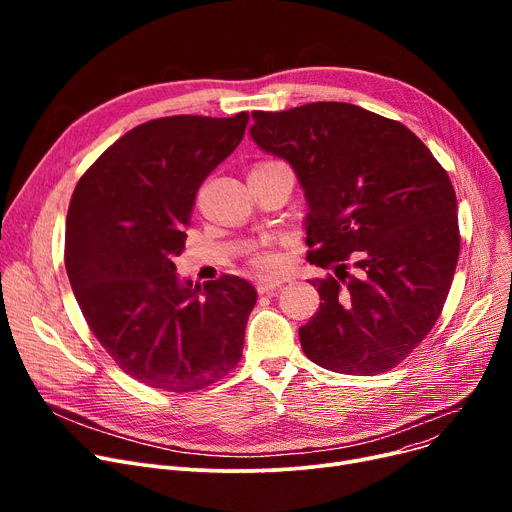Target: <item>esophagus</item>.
I'll return each mask as SVG.
<instances>
[{
    "label": "esophagus",
    "mask_w": 512,
    "mask_h": 512,
    "mask_svg": "<svg viewBox=\"0 0 512 512\" xmlns=\"http://www.w3.org/2000/svg\"><path fill=\"white\" fill-rule=\"evenodd\" d=\"M284 282H288V278H259L257 280V290L261 294H272L276 292Z\"/></svg>",
    "instance_id": "1"
}]
</instances>
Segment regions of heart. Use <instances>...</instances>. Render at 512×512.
Here are the masks:
<instances>
[{
  "label": "heart",
  "mask_w": 512,
  "mask_h": 512,
  "mask_svg": "<svg viewBox=\"0 0 512 512\" xmlns=\"http://www.w3.org/2000/svg\"><path fill=\"white\" fill-rule=\"evenodd\" d=\"M253 261H255V265L259 267V270L274 272V270H278V267L282 265V255L278 251H272V249H261L253 257Z\"/></svg>",
  "instance_id": "heart-1"
}]
</instances>
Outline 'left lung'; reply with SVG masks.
<instances>
[{
  "label": "left lung",
  "instance_id": "1",
  "mask_svg": "<svg viewBox=\"0 0 512 512\" xmlns=\"http://www.w3.org/2000/svg\"><path fill=\"white\" fill-rule=\"evenodd\" d=\"M253 120L255 145L290 164L305 193L309 261L334 272L309 280L324 303L299 330L305 355L348 375L392 369L434 328L459 259L446 170L407 126L353 103Z\"/></svg>",
  "mask_w": 512,
  "mask_h": 512
}]
</instances>
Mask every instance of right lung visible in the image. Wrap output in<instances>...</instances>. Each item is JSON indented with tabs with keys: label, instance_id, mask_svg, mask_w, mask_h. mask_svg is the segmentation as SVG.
Masks as SVG:
<instances>
[{
	"label": "right lung",
	"instance_id": "1",
	"mask_svg": "<svg viewBox=\"0 0 512 512\" xmlns=\"http://www.w3.org/2000/svg\"><path fill=\"white\" fill-rule=\"evenodd\" d=\"M249 114L172 116L126 132L78 180L66 272L87 324L124 373L168 392L236 367L257 290L238 276L203 288L176 274L203 180L245 137Z\"/></svg>",
	"mask_w": 512,
	"mask_h": 512
}]
</instances>
